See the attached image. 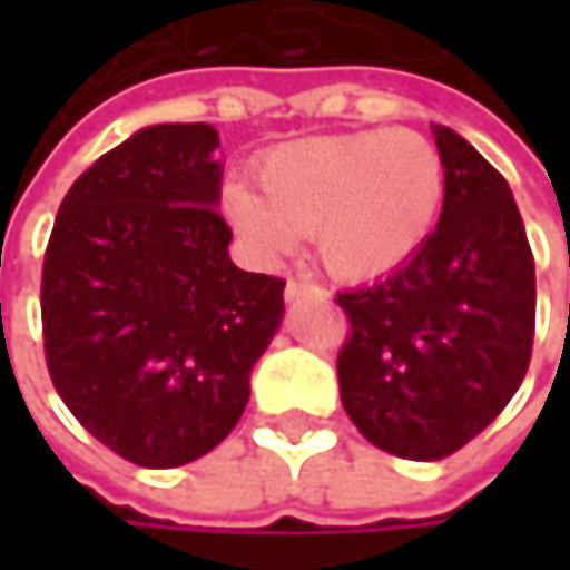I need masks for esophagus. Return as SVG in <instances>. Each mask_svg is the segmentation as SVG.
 Segmentation results:
<instances>
[{"instance_id":"obj_1","label":"esophagus","mask_w":570,"mask_h":570,"mask_svg":"<svg viewBox=\"0 0 570 570\" xmlns=\"http://www.w3.org/2000/svg\"><path fill=\"white\" fill-rule=\"evenodd\" d=\"M286 299H299V296H309V293H323V286L309 284V281H286Z\"/></svg>"}]
</instances>
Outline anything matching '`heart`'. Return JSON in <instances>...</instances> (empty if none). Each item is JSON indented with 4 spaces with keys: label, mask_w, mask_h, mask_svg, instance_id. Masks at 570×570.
Masks as SVG:
<instances>
[{
    "label": "heart",
    "mask_w": 570,
    "mask_h": 570,
    "mask_svg": "<svg viewBox=\"0 0 570 570\" xmlns=\"http://www.w3.org/2000/svg\"><path fill=\"white\" fill-rule=\"evenodd\" d=\"M257 187L230 184L227 214L267 257L313 234L320 264L343 281L402 267L432 234L445 165L409 128L320 135L274 148L257 165Z\"/></svg>",
    "instance_id": "obj_1"
}]
</instances>
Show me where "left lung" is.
<instances>
[{
    "label": "left lung",
    "mask_w": 570,
    "mask_h": 570,
    "mask_svg": "<svg viewBox=\"0 0 570 570\" xmlns=\"http://www.w3.org/2000/svg\"><path fill=\"white\" fill-rule=\"evenodd\" d=\"M435 230L390 277L336 293L350 320L343 409L376 449L412 462L472 442L518 393L534 343V257L509 180L452 128H435Z\"/></svg>",
    "instance_id": "left-lung-1"
}]
</instances>
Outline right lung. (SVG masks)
I'll list each match as a JSON object with an SVG mask.
<instances>
[{"label":"right lung","instance_id":"add662e5","mask_svg":"<svg viewBox=\"0 0 570 570\" xmlns=\"http://www.w3.org/2000/svg\"><path fill=\"white\" fill-rule=\"evenodd\" d=\"M217 145L204 121L141 128L71 184L46 247L58 396L145 469L187 465L230 435L284 316V281L227 254Z\"/></svg>","mask_w":570,"mask_h":570}]
</instances>
